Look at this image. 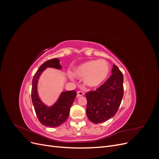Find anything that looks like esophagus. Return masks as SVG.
Listing matches in <instances>:
<instances>
[{
  "label": "esophagus",
  "instance_id": "esophagus-1",
  "mask_svg": "<svg viewBox=\"0 0 159 159\" xmlns=\"http://www.w3.org/2000/svg\"><path fill=\"white\" fill-rule=\"evenodd\" d=\"M84 95V92L83 91H78V92H77V97H80V96H82Z\"/></svg>",
  "mask_w": 159,
  "mask_h": 159
}]
</instances>
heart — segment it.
Wrapping results in <instances>:
<instances>
[{
	"label": "heart",
	"instance_id": "1",
	"mask_svg": "<svg viewBox=\"0 0 159 159\" xmlns=\"http://www.w3.org/2000/svg\"><path fill=\"white\" fill-rule=\"evenodd\" d=\"M109 73V66L103 60H91L76 68L72 74L75 78H85L89 87H96L106 79Z\"/></svg>",
	"mask_w": 159,
	"mask_h": 159
}]
</instances>
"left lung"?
Returning a JSON list of instances; mask_svg holds the SVG:
<instances>
[{
    "instance_id": "left-lung-1",
    "label": "left lung",
    "mask_w": 159,
    "mask_h": 159,
    "mask_svg": "<svg viewBox=\"0 0 159 159\" xmlns=\"http://www.w3.org/2000/svg\"><path fill=\"white\" fill-rule=\"evenodd\" d=\"M111 75L95 91L85 93L88 101L86 113L93 123H100L114 117L123 97V75L116 65L113 66Z\"/></svg>"
}]
</instances>
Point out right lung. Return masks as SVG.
I'll return each mask as SVG.
<instances>
[{
  "mask_svg": "<svg viewBox=\"0 0 159 159\" xmlns=\"http://www.w3.org/2000/svg\"><path fill=\"white\" fill-rule=\"evenodd\" d=\"M46 68H54L60 70L61 66L57 58L51 59L45 61L37 70L32 79L31 97L36 116L41 124L48 127H57L64 123L68 119L70 110L76 97L74 90L62 92L57 102L51 107L43 103L37 92V83L40 75Z\"/></svg>",
  "mask_w": 159,
  "mask_h": 159,
  "instance_id": "right-lung-1",
  "label": "right lung"
}]
</instances>
